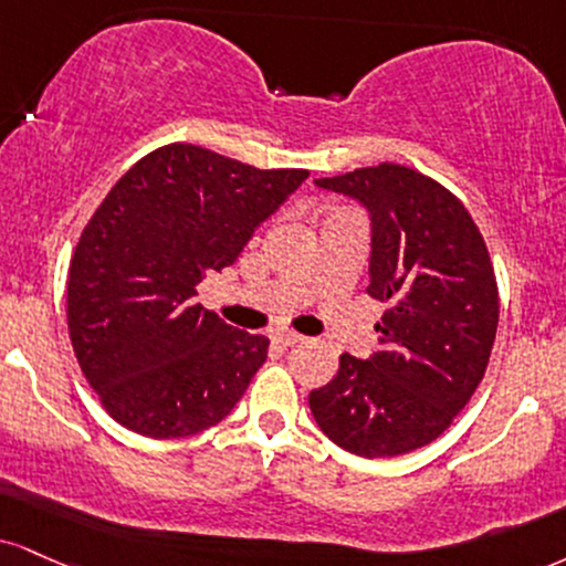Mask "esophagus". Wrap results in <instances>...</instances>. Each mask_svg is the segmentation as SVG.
<instances>
[{
	"label": "esophagus",
	"mask_w": 566,
	"mask_h": 566,
	"mask_svg": "<svg viewBox=\"0 0 566 566\" xmlns=\"http://www.w3.org/2000/svg\"><path fill=\"white\" fill-rule=\"evenodd\" d=\"M274 339L279 345H284V348H290V345H297V343H303V335H297V332H276L274 335Z\"/></svg>",
	"instance_id": "34e87169"
}]
</instances>
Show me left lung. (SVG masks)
Returning <instances> with one entry per match:
<instances>
[{
  "instance_id": "obj_1",
  "label": "left lung",
  "mask_w": 566,
  "mask_h": 566,
  "mask_svg": "<svg viewBox=\"0 0 566 566\" xmlns=\"http://www.w3.org/2000/svg\"><path fill=\"white\" fill-rule=\"evenodd\" d=\"M369 210V287L387 311L379 350L339 356L329 385L308 395L322 432L364 459L427 446L482 382L499 329V284L478 223L430 176L379 163L316 179Z\"/></svg>"
}]
</instances>
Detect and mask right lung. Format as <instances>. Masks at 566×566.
<instances>
[{
  "instance_id": "obj_1",
  "label": "right lung",
  "mask_w": 566,
  "mask_h": 566,
  "mask_svg": "<svg viewBox=\"0 0 566 566\" xmlns=\"http://www.w3.org/2000/svg\"><path fill=\"white\" fill-rule=\"evenodd\" d=\"M308 179L261 171L197 145L134 163L88 218L67 271V332L102 406L145 438L221 421L269 356L263 335L195 303L197 284L242 255Z\"/></svg>"
}]
</instances>
